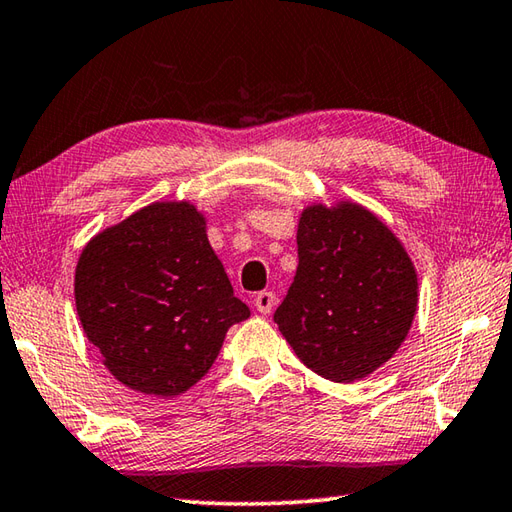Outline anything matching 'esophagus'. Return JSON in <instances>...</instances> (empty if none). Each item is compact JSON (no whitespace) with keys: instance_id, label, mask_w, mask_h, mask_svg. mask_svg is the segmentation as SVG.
I'll return each mask as SVG.
<instances>
[{"instance_id":"esophagus-1","label":"esophagus","mask_w":512,"mask_h":512,"mask_svg":"<svg viewBox=\"0 0 512 512\" xmlns=\"http://www.w3.org/2000/svg\"><path fill=\"white\" fill-rule=\"evenodd\" d=\"M254 305H256V310L260 312V314H269L274 310V305H276V294L274 292H258L256 294V298H254Z\"/></svg>"}]
</instances>
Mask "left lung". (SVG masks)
<instances>
[{"instance_id": "8db88e82", "label": "left lung", "mask_w": 512, "mask_h": 512, "mask_svg": "<svg viewBox=\"0 0 512 512\" xmlns=\"http://www.w3.org/2000/svg\"><path fill=\"white\" fill-rule=\"evenodd\" d=\"M294 283L274 312L298 359L336 383L372 374L408 336L417 272L397 236L354 202L307 207Z\"/></svg>"}]
</instances>
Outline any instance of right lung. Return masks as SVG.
<instances>
[{
    "label": "right lung",
    "mask_w": 512,
    "mask_h": 512,
    "mask_svg": "<svg viewBox=\"0 0 512 512\" xmlns=\"http://www.w3.org/2000/svg\"><path fill=\"white\" fill-rule=\"evenodd\" d=\"M77 316L120 383L176 397L249 318L189 202H156L104 229L77 260Z\"/></svg>",
    "instance_id": "obj_1"
}]
</instances>
